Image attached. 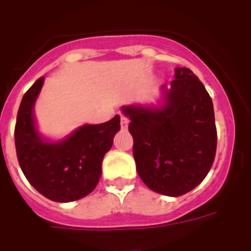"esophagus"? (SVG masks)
Returning a JSON list of instances; mask_svg holds the SVG:
<instances>
[{"label":"esophagus","instance_id":"1","mask_svg":"<svg viewBox=\"0 0 251 251\" xmlns=\"http://www.w3.org/2000/svg\"><path fill=\"white\" fill-rule=\"evenodd\" d=\"M127 126H129V120L126 118L125 115H121V127L125 130V129H127Z\"/></svg>","mask_w":251,"mask_h":251}]
</instances>
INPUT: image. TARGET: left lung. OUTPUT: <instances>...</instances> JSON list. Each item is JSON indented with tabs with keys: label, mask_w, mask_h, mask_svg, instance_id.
I'll return each instance as SVG.
<instances>
[{
	"label": "left lung",
	"mask_w": 251,
	"mask_h": 251,
	"mask_svg": "<svg viewBox=\"0 0 251 251\" xmlns=\"http://www.w3.org/2000/svg\"><path fill=\"white\" fill-rule=\"evenodd\" d=\"M161 107L130 104L133 156L147 187L167 196H181L200 184L216 153V126L210 94L189 68L179 67Z\"/></svg>",
	"instance_id": "obj_1"
}]
</instances>
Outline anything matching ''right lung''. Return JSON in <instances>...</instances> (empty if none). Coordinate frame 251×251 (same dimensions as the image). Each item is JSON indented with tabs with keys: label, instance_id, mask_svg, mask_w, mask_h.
<instances>
[{
	"label": "right lung",
	"instance_id": "1",
	"mask_svg": "<svg viewBox=\"0 0 251 251\" xmlns=\"http://www.w3.org/2000/svg\"><path fill=\"white\" fill-rule=\"evenodd\" d=\"M44 83L37 79L24 94L14 127L17 158L25 177L53 201H74L87 196L102 174V160L120 130L121 118L84 125L60 142H46L37 133L33 104Z\"/></svg>",
	"mask_w": 251,
	"mask_h": 251
}]
</instances>
